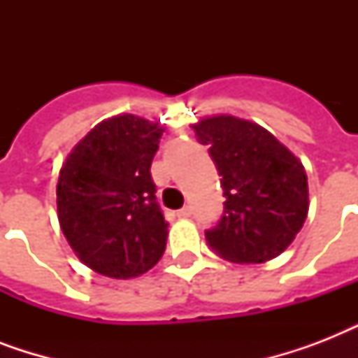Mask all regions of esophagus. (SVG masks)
Masks as SVG:
<instances>
[{
  "instance_id": "34e87169",
  "label": "esophagus",
  "mask_w": 358,
  "mask_h": 358,
  "mask_svg": "<svg viewBox=\"0 0 358 358\" xmlns=\"http://www.w3.org/2000/svg\"><path fill=\"white\" fill-rule=\"evenodd\" d=\"M176 215H178L180 219L191 217V206H184L182 210H178V212H176Z\"/></svg>"
}]
</instances>
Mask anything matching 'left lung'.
<instances>
[{
    "label": "left lung",
    "mask_w": 358,
    "mask_h": 358,
    "mask_svg": "<svg viewBox=\"0 0 358 358\" xmlns=\"http://www.w3.org/2000/svg\"><path fill=\"white\" fill-rule=\"evenodd\" d=\"M193 129L210 146L227 199L223 217L206 230L208 245L236 264L277 258L308 213L303 163L266 128L232 115L208 117Z\"/></svg>",
    "instance_id": "8db88e82"
}]
</instances>
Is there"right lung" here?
Returning a JSON list of instances; mask_svg holds the SVG:
<instances>
[{
  "label": "right lung",
  "instance_id": "obj_1",
  "mask_svg": "<svg viewBox=\"0 0 358 358\" xmlns=\"http://www.w3.org/2000/svg\"><path fill=\"white\" fill-rule=\"evenodd\" d=\"M162 134L159 122L117 115L96 124L59 171V224L92 271L134 278L163 256L169 223L150 176Z\"/></svg>",
  "mask_w": 358,
  "mask_h": 358
}]
</instances>
